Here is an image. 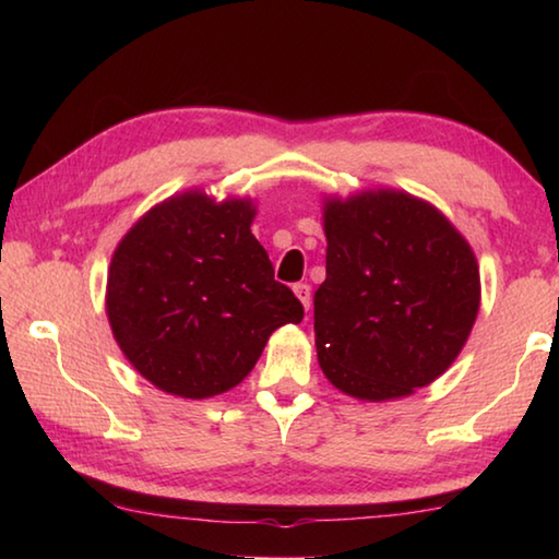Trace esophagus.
<instances>
[{"label":"esophagus","instance_id":"34e87169","mask_svg":"<svg viewBox=\"0 0 559 559\" xmlns=\"http://www.w3.org/2000/svg\"><path fill=\"white\" fill-rule=\"evenodd\" d=\"M293 293H296L298 300L302 302V308L310 310V286L308 283H296V286H293Z\"/></svg>","mask_w":559,"mask_h":559}]
</instances>
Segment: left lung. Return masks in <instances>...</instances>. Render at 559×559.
<instances>
[{
    "instance_id": "left-lung-1",
    "label": "left lung",
    "mask_w": 559,
    "mask_h": 559,
    "mask_svg": "<svg viewBox=\"0 0 559 559\" xmlns=\"http://www.w3.org/2000/svg\"><path fill=\"white\" fill-rule=\"evenodd\" d=\"M325 236V281L313 306L328 380L382 402L447 372L480 302L476 257L447 216L380 189L328 202Z\"/></svg>"
}]
</instances>
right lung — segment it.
Segmentation results:
<instances>
[{
  "label": "right lung",
  "instance_id": "obj_1",
  "mask_svg": "<svg viewBox=\"0 0 559 559\" xmlns=\"http://www.w3.org/2000/svg\"><path fill=\"white\" fill-rule=\"evenodd\" d=\"M246 200L202 192L150 210L112 253L108 320L130 365L163 392L204 400L253 370L302 306L273 278Z\"/></svg>",
  "mask_w": 559,
  "mask_h": 559
}]
</instances>
